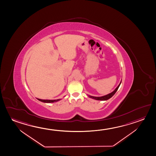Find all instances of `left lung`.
Masks as SVG:
<instances>
[{
  "mask_svg": "<svg viewBox=\"0 0 156 156\" xmlns=\"http://www.w3.org/2000/svg\"><path fill=\"white\" fill-rule=\"evenodd\" d=\"M121 82H121L119 83V86L116 88V89L114 90L112 92L110 93H109V94H107V95H104V96H102V97H93V96H91V95H88V97L90 98H92V99L97 100V101H107V100L109 99L110 98H111L115 94V93L116 92L117 90L119 89V86H120L121 83Z\"/></svg>",
  "mask_w": 156,
  "mask_h": 156,
  "instance_id": "obj_1",
  "label": "left lung"
}]
</instances>
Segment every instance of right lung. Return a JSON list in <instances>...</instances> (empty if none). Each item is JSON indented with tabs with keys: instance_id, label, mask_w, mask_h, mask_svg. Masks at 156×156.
Wrapping results in <instances>:
<instances>
[{
	"instance_id": "1",
	"label": "right lung",
	"mask_w": 156,
	"mask_h": 156,
	"mask_svg": "<svg viewBox=\"0 0 156 156\" xmlns=\"http://www.w3.org/2000/svg\"><path fill=\"white\" fill-rule=\"evenodd\" d=\"M37 100L40 101H42L44 103H54V102H57L58 101H60L61 99H57V100H43V99H37Z\"/></svg>"
}]
</instances>
